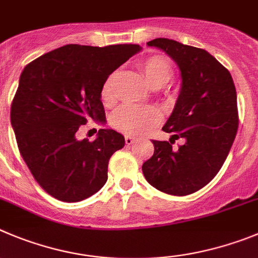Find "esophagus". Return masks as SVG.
Listing matches in <instances>:
<instances>
[{"instance_id":"esophagus-1","label":"esophagus","mask_w":258,"mask_h":258,"mask_svg":"<svg viewBox=\"0 0 258 258\" xmlns=\"http://www.w3.org/2000/svg\"><path fill=\"white\" fill-rule=\"evenodd\" d=\"M134 141H136V138H134V137H132V136H125V143H126L127 146L133 145Z\"/></svg>"}]
</instances>
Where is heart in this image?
I'll list each match as a JSON object with an SVG mask.
<instances>
[{"instance_id":"b5f03b06","label":"heart","mask_w":258,"mask_h":258,"mask_svg":"<svg viewBox=\"0 0 258 258\" xmlns=\"http://www.w3.org/2000/svg\"><path fill=\"white\" fill-rule=\"evenodd\" d=\"M142 74L146 78L148 86L153 89L162 88L170 82L172 77V69L169 61L161 56H151L139 65ZM115 80L116 73L108 75L101 87V100L106 106H111L115 100ZM161 119V115L155 107H137L125 105L117 108L111 115V125L116 131L132 136H139L150 132Z\"/></svg>"}]
</instances>
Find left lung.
Returning <instances> with one entry per match:
<instances>
[{
	"label": "left lung",
	"instance_id": "8db88e82",
	"mask_svg": "<svg viewBox=\"0 0 258 258\" xmlns=\"http://www.w3.org/2000/svg\"><path fill=\"white\" fill-rule=\"evenodd\" d=\"M175 61L181 87L174 110L162 126L170 142L152 141L153 156L142 165L148 183L161 192L186 196L215 178L238 131L237 92L233 78L209 52L167 38L147 42ZM183 138L178 150L172 142Z\"/></svg>",
	"mask_w": 258,
	"mask_h": 258
}]
</instances>
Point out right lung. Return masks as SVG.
Wrapping results in <instances>:
<instances>
[{"label": "right lung", "instance_id": "add662e5", "mask_svg": "<svg viewBox=\"0 0 258 258\" xmlns=\"http://www.w3.org/2000/svg\"><path fill=\"white\" fill-rule=\"evenodd\" d=\"M142 49L66 44L28 63L11 105V126L25 164L52 197L79 202L107 181L108 160L124 147L113 129L93 142L77 138L89 120L106 124L101 87L110 74Z\"/></svg>", "mask_w": 258, "mask_h": 258}]
</instances>
